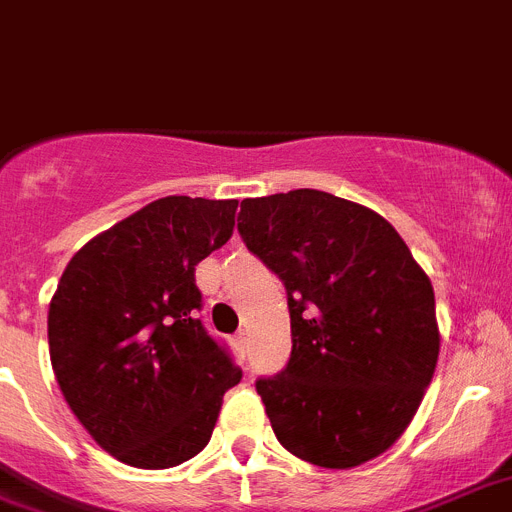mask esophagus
<instances>
[{"instance_id":"obj_1","label":"esophagus","mask_w":512,"mask_h":512,"mask_svg":"<svg viewBox=\"0 0 512 512\" xmlns=\"http://www.w3.org/2000/svg\"><path fill=\"white\" fill-rule=\"evenodd\" d=\"M234 350L239 353V358H247V353H250V335L247 332H239L237 337H234Z\"/></svg>"}]
</instances>
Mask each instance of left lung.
<instances>
[{"mask_svg":"<svg viewBox=\"0 0 512 512\" xmlns=\"http://www.w3.org/2000/svg\"><path fill=\"white\" fill-rule=\"evenodd\" d=\"M237 221L288 293L291 358L255 384L275 438L324 469L376 459L433 381L430 278L384 216L324 190L244 198Z\"/></svg>","mask_w":512,"mask_h":512,"instance_id":"1","label":"left lung"}]
</instances>
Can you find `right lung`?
Instances as JSON below:
<instances>
[{
	"label": "right lung",
	"instance_id": "obj_1",
	"mask_svg": "<svg viewBox=\"0 0 512 512\" xmlns=\"http://www.w3.org/2000/svg\"><path fill=\"white\" fill-rule=\"evenodd\" d=\"M239 201L167 195L71 257L48 309L66 404L100 448L170 469L208 446L242 371L198 319L195 265L229 242Z\"/></svg>",
	"mask_w": 512,
	"mask_h": 512
}]
</instances>
